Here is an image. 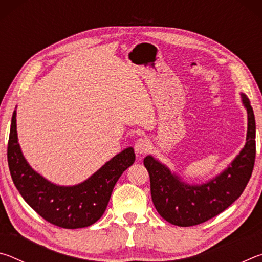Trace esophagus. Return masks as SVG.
I'll use <instances>...</instances> for the list:
<instances>
[{
    "label": "esophagus",
    "mask_w": 262,
    "mask_h": 262,
    "mask_svg": "<svg viewBox=\"0 0 262 262\" xmlns=\"http://www.w3.org/2000/svg\"><path fill=\"white\" fill-rule=\"evenodd\" d=\"M149 142L147 139H144V137H141V139L137 140L135 142V151L137 155H144L149 151Z\"/></svg>",
    "instance_id": "1"
}]
</instances>
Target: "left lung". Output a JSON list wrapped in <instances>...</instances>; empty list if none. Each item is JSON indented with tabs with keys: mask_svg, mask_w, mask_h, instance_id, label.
<instances>
[{
	"mask_svg": "<svg viewBox=\"0 0 262 262\" xmlns=\"http://www.w3.org/2000/svg\"><path fill=\"white\" fill-rule=\"evenodd\" d=\"M243 103L248 114L245 147L231 165L209 183L187 185L151 156L144 158L154 205L158 214L171 224L178 227L201 224L231 206L245 189L255 162V119L245 95Z\"/></svg>",
	"mask_w": 262,
	"mask_h": 262,
	"instance_id": "obj_1",
	"label": "left lung"
}]
</instances>
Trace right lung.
<instances>
[{
    "label": "right lung",
    "instance_id": "right-lung-1",
    "mask_svg": "<svg viewBox=\"0 0 262 262\" xmlns=\"http://www.w3.org/2000/svg\"><path fill=\"white\" fill-rule=\"evenodd\" d=\"M134 162V149L127 148L84 183L73 187L56 186L34 172L25 161L17 140L16 111L12 114L8 142L12 181L28 205L56 227L78 229L96 223L103 216L118 179Z\"/></svg>",
    "mask_w": 262,
    "mask_h": 262
}]
</instances>
